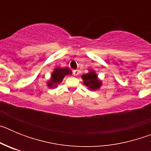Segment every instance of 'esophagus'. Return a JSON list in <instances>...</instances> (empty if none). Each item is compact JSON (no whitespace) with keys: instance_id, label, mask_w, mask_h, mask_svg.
Segmentation results:
<instances>
[{"instance_id":"esophagus-1","label":"esophagus","mask_w":151,"mask_h":151,"mask_svg":"<svg viewBox=\"0 0 151 151\" xmlns=\"http://www.w3.org/2000/svg\"><path fill=\"white\" fill-rule=\"evenodd\" d=\"M73 73L75 76H78V69H75V70H73Z\"/></svg>"}]
</instances>
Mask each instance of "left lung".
Instances as JSON below:
<instances>
[{
    "instance_id": "left-lung-1",
    "label": "left lung",
    "mask_w": 151,
    "mask_h": 151,
    "mask_svg": "<svg viewBox=\"0 0 151 151\" xmlns=\"http://www.w3.org/2000/svg\"><path fill=\"white\" fill-rule=\"evenodd\" d=\"M82 77L84 81V84L92 90L99 88L101 86V82L97 79V75L94 72L90 71L87 74L83 75Z\"/></svg>"
}]
</instances>
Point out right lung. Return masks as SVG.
<instances>
[{
  "mask_svg": "<svg viewBox=\"0 0 151 151\" xmlns=\"http://www.w3.org/2000/svg\"><path fill=\"white\" fill-rule=\"evenodd\" d=\"M72 72L70 69L68 68H57L54 69V73L51 75V78H50V82L48 83L49 87H53V85L57 86V84H60L62 82L63 78L66 76V75L71 74Z\"/></svg>",
  "mask_w": 151,
  "mask_h": 151,
  "instance_id": "1",
  "label": "right lung"
}]
</instances>
